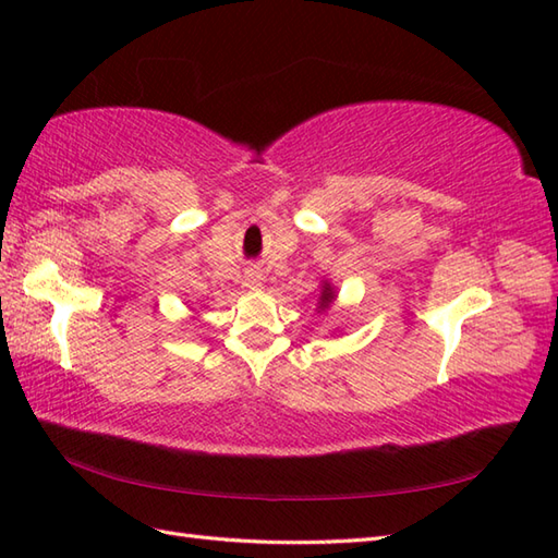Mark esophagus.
<instances>
[{
    "mask_svg": "<svg viewBox=\"0 0 558 558\" xmlns=\"http://www.w3.org/2000/svg\"><path fill=\"white\" fill-rule=\"evenodd\" d=\"M260 282H264V272H260L258 268H246L244 270V286L246 288H258Z\"/></svg>",
    "mask_w": 558,
    "mask_h": 558,
    "instance_id": "1",
    "label": "esophagus"
}]
</instances>
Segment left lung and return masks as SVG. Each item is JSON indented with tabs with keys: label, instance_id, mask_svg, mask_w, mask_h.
Listing matches in <instances>:
<instances>
[{
	"label": "left lung",
	"instance_id": "left-lung-1",
	"mask_svg": "<svg viewBox=\"0 0 558 558\" xmlns=\"http://www.w3.org/2000/svg\"><path fill=\"white\" fill-rule=\"evenodd\" d=\"M333 298H336V294H333V290H330V286L326 282L324 292H322V302H318V310H326V306H328L330 302H333Z\"/></svg>",
	"mask_w": 558,
	"mask_h": 558
}]
</instances>
